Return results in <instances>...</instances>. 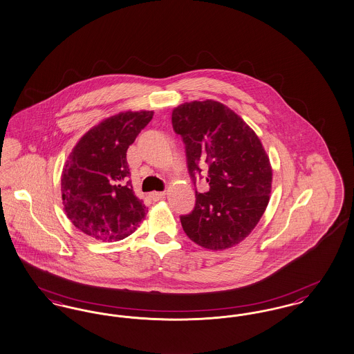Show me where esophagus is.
Returning a JSON list of instances; mask_svg holds the SVG:
<instances>
[{
	"label": "esophagus",
	"instance_id": "34e87169",
	"mask_svg": "<svg viewBox=\"0 0 354 354\" xmlns=\"http://www.w3.org/2000/svg\"><path fill=\"white\" fill-rule=\"evenodd\" d=\"M165 194H167L165 192H153V193H150V198H151L153 201H158V200L164 198Z\"/></svg>",
	"mask_w": 354,
	"mask_h": 354
}]
</instances>
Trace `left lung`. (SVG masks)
<instances>
[{"instance_id":"1","label":"left lung","mask_w":354,"mask_h":354,"mask_svg":"<svg viewBox=\"0 0 354 354\" xmlns=\"http://www.w3.org/2000/svg\"><path fill=\"white\" fill-rule=\"evenodd\" d=\"M184 140L190 177L207 164L209 192L196 190V206L181 216L186 236L209 250L243 241L269 204L273 171L261 140L237 113L214 100L192 101L171 112Z\"/></svg>"}]
</instances>
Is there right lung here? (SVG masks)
Listing matches in <instances>:
<instances>
[{
  "label": "right lung",
  "mask_w": 354,
  "mask_h": 354,
  "mask_svg": "<svg viewBox=\"0 0 354 354\" xmlns=\"http://www.w3.org/2000/svg\"><path fill=\"white\" fill-rule=\"evenodd\" d=\"M153 111L121 112L86 131L61 174L64 210L78 230L102 241H120L137 230L147 207L133 192L127 151Z\"/></svg>",
  "instance_id": "add662e5"
}]
</instances>
